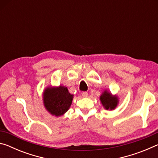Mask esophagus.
Wrapping results in <instances>:
<instances>
[{
    "label": "esophagus",
    "instance_id": "1",
    "mask_svg": "<svg viewBox=\"0 0 158 158\" xmlns=\"http://www.w3.org/2000/svg\"><path fill=\"white\" fill-rule=\"evenodd\" d=\"M82 96L84 98H87L88 97V93L87 92H83L82 93Z\"/></svg>",
    "mask_w": 158,
    "mask_h": 158
}]
</instances>
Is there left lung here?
Listing matches in <instances>:
<instances>
[{
    "label": "left lung",
    "instance_id": "8db88e82",
    "mask_svg": "<svg viewBox=\"0 0 158 158\" xmlns=\"http://www.w3.org/2000/svg\"><path fill=\"white\" fill-rule=\"evenodd\" d=\"M100 101L106 110H114L118 104V98L116 95H112L107 90H105L100 97Z\"/></svg>",
    "mask_w": 158,
    "mask_h": 158
}]
</instances>
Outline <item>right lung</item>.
Returning <instances> with one entry per match:
<instances>
[{"label":"right lung","instance_id":"obj_1","mask_svg":"<svg viewBox=\"0 0 158 158\" xmlns=\"http://www.w3.org/2000/svg\"><path fill=\"white\" fill-rule=\"evenodd\" d=\"M73 95L69 93L67 87H47L43 93L45 109L56 116H60L68 111L73 102Z\"/></svg>","mask_w":158,"mask_h":158}]
</instances>
